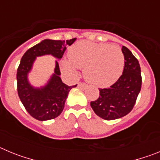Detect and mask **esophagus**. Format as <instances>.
I'll use <instances>...</instances> for the list:
<instances>
[{
	"label": "esophagus",
	"mask_w": 160,
	"mask_h": 160,
	"mask_svg": "<svg viewBox=\"0 0 160 160\" xmlns=\"http://www.w3.org/2000/svg\"><path fill=\"white\" fill-rule=\"evenodd\" d=\"M78 87L79 89H82V90H86V89L87 88V85L85 84V83L83 82H80L78 84Z\"/></svg>",
	"instance_id": "1"
}]
</instances>
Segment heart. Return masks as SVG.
Returning a JSON list of instances; mask_svg holds the SVG:
<instances>
[{"mask_svg":"<svg viewBox=\"0 0 160 160\" xmlns=\"http://www.w3.org/2000/svg\"><path fill=\"white\" fill-rule=\"evenodd\" d=\"M65 71L77 76L79 68H84L85 79L98 87L114 84L122 75L125 58L118 46L105 43L79 42L70 50V58L62 61Z\"/></svg>","mask_w":160,"mask_h":160,"instance_id":"heart-1","label":"heart"}]
</instances>
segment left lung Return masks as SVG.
Here are the masks:
<instances>
[{"label":"left lung","instance_id":"obj_1","mask_svg":"<svg viewBox=\"0 0 160 160\" xmlns=\"http://www.w3.org/2000/svg\"><path fill=\"white\" fill-rule=\"evenodd\" d=\"M122 52L125 58L122 74L109 88L99 89V98L90 102L94 113L105 120L117 119L129 114L141 90L138 61L125 46L122 47Z\"/></svg>","mask_w":160,"mask_h":160}]
</instances>
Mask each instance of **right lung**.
I'll use <instances>...</instances> for the list:
<instances>
[{
    "mask_svg": "<svg viewBox=\"0 0 160 160\" xmlns=\"http://www.w3.org/2000/svg\"><path fill=\"white\" fill-rule=\"evenodd\" d=\"M76 38L66 41L45 39L25 52L22 58L17 73L18 93L20 99L31 116L40 121L57 118L62 112L70 90L75 86L69 87L62 82L57 61L53 73L45 86L35 87L29 82V73L38 57L52 55L60 60L67 46H71Z\"/></svg>",
    "mask_w": 160,
    "mask_h": 160,
    "instance_id": "obj_1",
    "label": "right lung"
}]
</instances>
